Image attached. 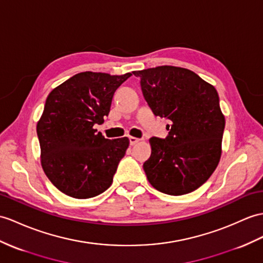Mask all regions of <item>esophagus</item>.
I'll return each mask as SVG.
<instances>
[{"label":"esophagus","mask_w":263,"mask_h":263,"mask_svg":"<svg viewBox=\"0 0 263 263\" xmlns=\"http://www.w3.org/2000/svg\"><path fill=\"white\" fill-rule=\"evenodd\" d=\"M139 138H136V137H133V136H130L129 137V143H130V145H135V144H137L138 142H139Z\"/></svg>","instance_id":"34e87169"}]
</instances>
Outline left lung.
Segmentation results:
<instances>
[{
	"instance_id": "1",
	"label": "left lung",
	"mask_w": 263,
	"mask_h": 263,
	"mask_svg": "<svg viewBox=\"0 0 263 263\" xmlns=\"http://www.w3.org/2000/svg\"><path fill=\"white\" fill-rule=\"evenodd\" d=\"M133 73L140 78L153 112L171 120L167 137L149 139L152 154L144 163L147 180L165 194L191 193L209 180L221 158L226 118L216 89L181 67Z\"/></svg>"
}]
</instances>
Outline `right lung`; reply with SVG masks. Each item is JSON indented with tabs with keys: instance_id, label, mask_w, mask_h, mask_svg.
Returning a JSON list of instances; mask_svg holds the SVG:
<instances>
[{
	"instance_id": "1",
	"label": "right lung",
	"mask_w": 263,
	"mask_h": 263,
	"mask_svg": "<svg viewBox=\"0 0 263 263\" xmlns=\"http://www.w3.org/2000/svg\"><path fill=\"white\" fill-rule=\"evenodd\" d=\"M130 76L80 72L49 93L36 124L40 159L51 183L66 195L93 197L111 185L129 139H107L93 126L104 123L115 91Z\"/></svg>"
}]
</instances>
